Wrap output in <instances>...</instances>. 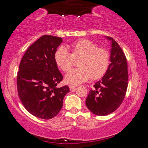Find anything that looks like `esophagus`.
Segmentation results:
<instances>
[{
    "mask_svg": "<svg viewBox=\"0 0 148 148\" xmlns=\"http://www.w3.org/2000/svg\"><path fill=\"white\" fill-rule=\"evenodd\" d=\"M76 86H72V85H71V86H69V88L71 90H74V89L76 88Z\"/></svg>",
    "mask_w": 148,
    "mask_h": 148,
    "instance_id": "obj_1",
    "label": "esophagus"
}]
</instances>
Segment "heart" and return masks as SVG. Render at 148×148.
I'll return each mask as SVG.
<instances>
[{"label": "heart", "mask_w": 148, "mask_h": 148, "mask_svg": "<svg viewBox=\"0 0 148 148\" xmlns=\"http://www.w3.org/2000/svg\"><path fill=\"white\" fill-rule=\"evenodd\" d=\"M68 49L59 47L56 50L54 59L56 64L63 72H68L73 65L74 59H79V68L72 69L65 76L67 83L81 84L88 80L101 78L106 73L110 64V53L103 47H97L91 40H79L69 44Z\"/></svg>", "instance_id": "b5f03b06"}]
</instances>
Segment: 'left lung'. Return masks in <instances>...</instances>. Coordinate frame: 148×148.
<instances>
[{"instance_id": "1", "label": "left lung", "mask_w": 148, "mask_h": 148, "mask_svg": "<svg viewBox=\"0 0 148 148\" xmlns=\"http://www.w3.org/2000/svg\"><path fill=\"white\" fill-rule=\"evenodd\" d=\"M110 61L108 68L101 80L90 90L86 103L90 111L97 116L112 113L121 104L128 86L129 74L127 59L119 44L111 38Z\"/></svg>"}]
</instances>
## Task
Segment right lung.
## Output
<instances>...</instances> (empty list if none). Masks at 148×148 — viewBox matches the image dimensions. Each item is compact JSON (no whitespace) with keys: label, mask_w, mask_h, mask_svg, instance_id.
<instances>
[{"label":"right lung","mask_w":148,"mask_h":148,"mask_svg":"<svg viewBox=\"0 0 148 148\" xmlns=\"http://www.w3.org/2000/svg\"><path fill=\"white\" fill-rule=\"evenodd\" d=\"M62 42L60 37L44 35L28 47L19 64L17 87L20 101L30 114L41 119L56 116L70 91L67 86L57 87L63 77L54 55Z\"/></svg>","instance_id":"1"}]
</instances>
